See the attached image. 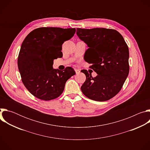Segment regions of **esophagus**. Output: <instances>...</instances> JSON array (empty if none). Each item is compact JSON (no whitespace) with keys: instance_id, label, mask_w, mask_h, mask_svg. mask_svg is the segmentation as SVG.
I'll return each mask as SVG.
<instances>
[{"instance_id":"1","label":"esophagus","mask_w":150,"mask_h":150,"mask_svg":"<svg viewBox=\"0 0 150 150\" xmlns=\"http://www.w3.org/2000/svg\"><path fill=\"white\" fill-rule=\"evenodd\" d=\"M75 72H76V74H79V73H80V71H79V69H75Z\"/></svg>"}]
</instances>
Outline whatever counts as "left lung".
Segmentation results:
<instances>
[{"label": "left lung", "instance_id": "8db88e82", "mask_svg": "<svg viewBox=\"0 0 150 150\" xmlns=\"http://www.w3.org/2000/svg\"><path fill=\"white\" fill-rule=\"evenodd\" d=\"M76 34L88 47L84 60L97 74L93 78L87 70L81 71L86 76L81 91L90 99L109 100L120 91L129 74L127 45L122 35L113 29L76 28Z\"/></svg>", "mask_w": 150, "mask_h": 150}]
</instances>
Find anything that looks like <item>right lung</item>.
Listing matches in <instances>:
<instances>
[{
  "label": "right lung",
  "mask_w": 150,
  "mask_h": 150,
  "mask_svg": "<svg viewBox=\"0 0 150 150\" xmlns=\"http://www.w3.org/2000/svg\"><path fill=\"white\" fill-rule=\"evenodd\" d=\"M75 28L41 27L30 33L23 41L18 58V67L26 88L35 97L49 101L60 96L66 82L75 74L67 67L53 69V60L63 56L64 41L70 40Z\"/></svg>",
  "instance_id": "right-lung-1"
}]
</instances>
